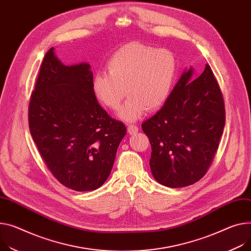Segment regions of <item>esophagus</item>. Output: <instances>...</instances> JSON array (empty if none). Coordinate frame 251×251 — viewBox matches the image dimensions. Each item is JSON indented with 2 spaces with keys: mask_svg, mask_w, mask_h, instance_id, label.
<instances>
[{
  "mask_svg": "<svg viewBox=\"0 0 251 251\" xmlns=\"http://www.w3.org/2000/svg\"><path fill=\"white\" fill-rule=\"evenodd\" d=\"M138 131H139V127L137 126H134V125H128L127 126V132L129 134H133V133H136Z\"/></svg>",
  "mask_w": 251,
  "mask_h": 251,
  "instance_id": "esophagus-1",
  "label": "esophagus"
}]
</instances>
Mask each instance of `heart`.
<instances>
[{"label":"heart","instance_id":"obj_1","mask_svg":"<svg viewBox=\"0 0 251 251\" xmlns=\"http://www.w3.org/2000/svg\"><path fill=\"white\" fill-rule=\"evenodd\" d=\"M106 73H96L92 88L96 99L109 109L120 108L126 122H134L148 111L160 108L175 81L177 60L167 49L132 42L121 47L106 63ZM127 91L126 92L125 90Z\"/></svg>","mask_w":251,"mask_h":251}]
</instances>
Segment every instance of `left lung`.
Here are the masks:
<instances>
[{
  "instance_id": "1",
  "label": "left lung",
  "mask_w": 251,
  "mask_h": 251,
  "mask_svg": "<svg viewBox=\"0 0 251 251\" xmlns=\"http://www.w3.org/2000/svg\"><path fill=\"white\" fill-rule=\"evenodd\" d=\"M224 125L223 95L210 66L195 79L193 68L185 70L163 107L142 124L153 178L170 188L199 181L214 159Z\"/></svg>"
}]
</instances>
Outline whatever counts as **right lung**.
Listing matches in <instances>:
<instances>
[{"instance_id": "right-lung-1", "label": "right lung", "mask_w": 251, "mask_h": 251, "mask_svg": "<svg viewBox=\"0 0 251 251\" xmlns=\"http://www.w3.org/2000/svg\"><path fill=\"white\" fill-rule=\"evenodd\" d=\"M88 63L66 66L48 50L29 103L31 136L52 175L74 191L102 186L126 126L99 104Z\"/></svg>"}]
</instances>
